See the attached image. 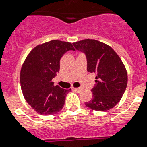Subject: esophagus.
I'll use <instances>...</instances> for the list:
<instances>
[{"label":"esophagus","mask_w":147,"mask_h":147,"mask_svg":"<svg viewBox=\"0 0 147 147\" xmlns=\"http://www.w3.org/2000/svg\"><path fill=\"white\" fill-rule=\"evenodd\" d=\"M74 90H75V91H77V92H80V90H82V88H74L73 89Z\"/></svg>","instance_id":"obj_1"}]
</instances>
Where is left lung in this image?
Wrapping results in <instances>:
<instances>
[{
    "label": "left lung",
    "mask_w": 147,
    "mask_h": 147,
    "mask_svg": "<svg viewBox=\"0 0 147 147\" xmlns=\"http://www.w3.org/2000/svg\"><path fill=\"white\" fill-rule=\"evenodd\" d=\"M73 44L85 53L88 72L97 74L96 84L91 89L93 97L85 105L99 111L112 109L127 87V71L122 59L111 46L98 40L88 38Z\"/></svg>",
    "instance_id": "1"
}]
</instances>
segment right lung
Instances as JSON below:
<instances>
[{"instance_id":"right-lung-1","label":"right lung","mask_w":147,"mask_h":147,"mask_svg":"<svg viewBox=\"0 0 147 147\" xmlns=\"http://www.w3.org/2000/svg\"><path fill=\"white\" fill-rule=\"evenodd\" d=\"M73 44L52 40L32 49L24 61L20 73V83L24 98L38 114L54 115L64 105L66 90L54 85L53 79L59 70V60Z\"/></svg>"}]
</instances>
